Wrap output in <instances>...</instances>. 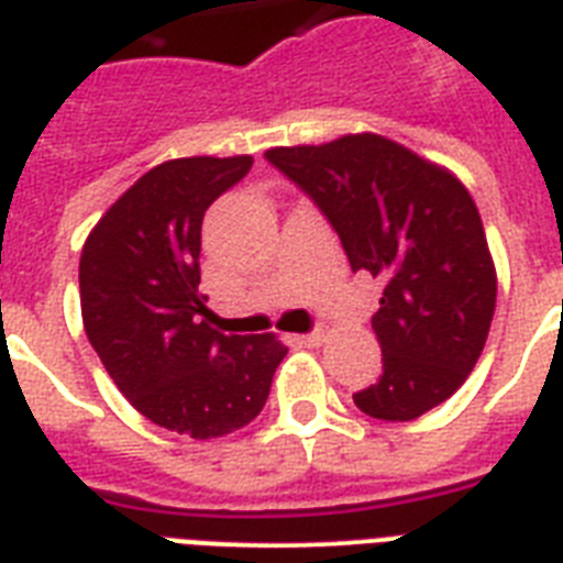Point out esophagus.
I'll return each mask as SVG.
<instances>
[{
	"instance_id": "34e87169",
	"label": "esophagus",
	"mask_w": 563,
	"mask_h": 563,
	"mask_svg": "<svg viewBox=\"0 0 563 563\" xmlns=\"http://www.w3.org/2000/svg\"><path fill=\"white\" fill-rule=\"evenodd\" d=\"M327 335H329V329L327 327H318V329H312V332H306V335H300V341H303L306 346H321L323 341H327Z\"/></svg>"
}]
</instances>
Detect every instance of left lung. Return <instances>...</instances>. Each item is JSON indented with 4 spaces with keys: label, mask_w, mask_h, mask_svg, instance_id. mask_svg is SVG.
<instances>
[{
    "label": "left lung",
    "mask_w": 563,
    "mask_h": 563,
    "mask_svg": "<svg viewBox=\"0 0 563 563\" xmlns=\"http://www.w3.org/2000/svg\"><path fill=\"white\" fill-rule=\"evenodd\" d=\"M341 236L353 272L385 291L373 314L382 376L353 401L373 419L410 422L460 390L486 346L497 274L472 194L440 164L361 132L321 147H274Z\"/></svg>",
    "instance_id": "8db88e82"
}]
</instances>
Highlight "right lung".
Here are the masks:
<instances>
[{
    "label": "right lung",
    "instance_id": "add662e5",
    "mask_svg": "<svg viewBox=\"0 0 563 563\" xmlns=\"http://www.w3.org/2000/svg\"><path fill=\"white\" fill-rule=\"evenodd\" d=\"M251 164V155L158 164L100 217L80 254L89 344L132 408L190 440L245 428L286 355L274 335L217 332L199 291L205 210Z\"/></svg>",
    "mask_w": 563,
    "mask_h": 563
}]
</instances>
